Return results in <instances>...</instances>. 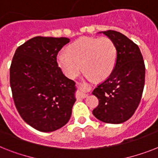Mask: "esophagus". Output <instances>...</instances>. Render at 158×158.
<instances>
[{"instance_id": "obj_1", "label": "esophagus", "mask_w": 158, "mask_h": 158, "mask_svg": "<svg viewBox=\"0 0 158 158\" xmlns=\"http://www.w3.org/2000/svg\"><path fill=\"white\" fill-rule=\"evenodd\" d=\"M78 86H79V97L81 98H85L87 96H88V94H85V93H84L83 92V90H82V87L83 86H86V84H81V83H79L78 84Z\"/></svg>"}]
</instances>
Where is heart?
Segmentation results:
<instances>
[{
  "label": "heart",
  "mask_w": 158,
  "mask_h": 158,
  "mask_svg": "<svg viewBox=\"0 0 158 158\" xmlns=\"http://www.w3.org/2000/svg\"><path fill=\"white\" fill-rule=\"evenodd\" d=\"M117 51L115 43L108 38H81L68 47V52H60L57 62L69 78H75L82 69L85 75L102 80L112 72Z\"/></svg>",
  "instance_id": "1"
}]
</instances>
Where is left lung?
<instances>
[{
	"label": "left lung",
	"mask_w": 158,
	"mask_h": 158,
	"mask_svg": "<svg viewBox=\"0 0 158 158\" xmlns=\"http://www.w3.org/2000/svg\"><path fill=\"white\" fill-rule=\"evenodd\" d=\"M102 33L115 43L117 57L109 77L92 93L99 101L93 114L102 122L120 124L134 115L140 102L144 87V61L139 47L126 36L113 30Z\"/></svg>",
	"instance_id": "1"
}]
</instances>
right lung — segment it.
Here are the masks:
<instances>
[{
	"label": "right lung",
	"mask_w": 158,
	"mask_h": 158,
	"mask_svg": "<svg viewBox=\"0 0 158 158\" xmlns=\"http://www.w3.org/2000/svg\"><path fill=\"white\" fill-rule=\"evenodd\" d=\"M67 38L35 37L15 51L10 83L17 110L27 124L41 132L63 127L71 116L76 87L58 66L57 54Z\"/></svg>",
	"instance_id": "1"
}]
</instances>
